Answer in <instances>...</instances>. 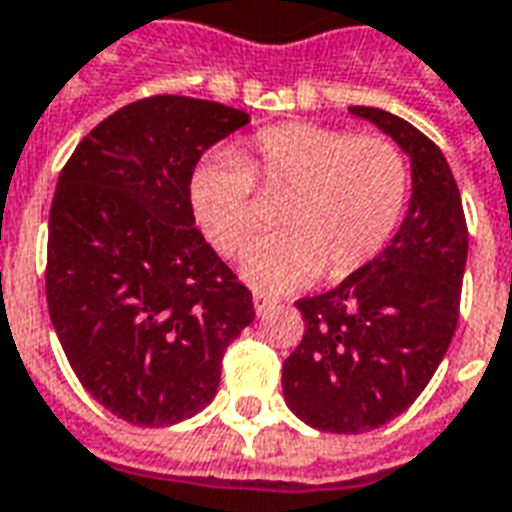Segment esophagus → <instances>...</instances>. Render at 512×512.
<instances>
[{
	"label": "esophagus",
	"instance_id": "esophagus-1",
	"mask_svg": "<svg viewBox=\"0 0 512 512\" xmlns=\"http://www.w3.org/2000/svg\"><path fill=\"white\" fill-rule=\"evenodd\" d=\"M252 301H255L257 315H266V312L271 310L274 304H277V301L271 299V296H266V293H255V296H252Z\"/></svg>",
	"mask_w": 512,
	"mask_h": 512
}]
</instances>
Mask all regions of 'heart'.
<instances>
[{
	"label": "heart",
	"mask_w": 512,
	"mask_h": 512,
	"mask_svg": "<svg viewBox=\"0 0 512 512\" xmlns=\"http://www.w3.org/2000/svg\"><path fill=\"white\" fill-rule=\"evenodd\" d=\"M255 186L288 197L279 213L285 233L249 246L241 274L282 293L370 266L403 222L411 175L389 136L318 123L263 128L238 153L219 150L191 169V216L216 252L238 255L260 230Z\"/></svg>",
	"instance_id": "b5f03b06"
}]
</instances>
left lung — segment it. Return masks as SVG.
Segmentation results:
<instances>
[{"mask_svg": "<svg viewBox=\"0 0 512 512\" xmlns=\"http://www.w3.org/2000/svg\"><path fill=\"white\" fill-rule=\"evenodd\" d=\"M411 158V202L384 252L337 288L296 301L299 348L282 365L285 403L329 433H365L403 414L447 354L461 310L469 230L441 150L403 117L351 106Z\"/></svg>", "mask_w": 512, "mask_h": 512, "instance_id": "left-lung-1", "label": "left lung"}]
</instances>
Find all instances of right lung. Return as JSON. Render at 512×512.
I'll return each instance as SVG.
<instances>
[{"label": "right lung", "instance_id": "obj_1", "mask_svg": "<svg viewBox=\"0 0 512 512\" xmlns=\"http://www.w3.org/2000/svg\"><path fill=\"white\" fill-rule=\"evenodd\" d=\"M249 123L233 106L153 95L117 109L62 167L46 301L73 373L115 417L164 428L216 395L255 304L194 227L189 175Z\"/></svg>", "mask_w": 512, "mask_h": 512}]
</instances>
